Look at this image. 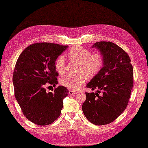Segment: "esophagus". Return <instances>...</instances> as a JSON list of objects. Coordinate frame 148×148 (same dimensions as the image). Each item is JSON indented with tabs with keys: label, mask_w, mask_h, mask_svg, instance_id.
<instances>
[{
	"label": "esophagus",
	"mask_w": 148,
	"mask_h": 148,
	"mask_svg": "<svg viewBox=\"0 0 148 148\" xmlns=\"http://www.w3.org/2000/svg\"><path fill=\"white\" fill-rule=\"evenodd\" d=\"M75 94H76V92H74V91H72V90H69V95H75Z\"/></svg>",
	"instance_id": "obj_1"
}]
</instances>
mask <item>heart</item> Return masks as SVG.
<instances>
[{"label":"heart","instance_id":"1","mask_svg":"<svg viewBox=\"0 0 148 148\" xmlns=\"http://www.w3.org/2000/svg\"><path fill=\"white\" fill-rule=\"evenodd\" d=\"M69 60L77 63V74L75 76H67L60 81L62 86L71 90L76 91L86 82L88 77H92L101 70L104 62V55L101 51L92 53L90 49L77 45L69 50L67 54ZM55 67L60 75L65 72L66 62L63 56H60L56 60Z\"/></svg>","mask_w":148,"mask_h":148}]
</instances>
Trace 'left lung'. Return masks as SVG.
Segmentation results:
<instances>
[{"label":"left lung","instance_id":"1","mask_svg":"<svg viewBox=\"0 0 148 148\" xmlns=\"http://www.w3.org/2000/svg\"><path fill=\"white\" fill-rule=\"evenodd\" d=\"M92 48L103 53L104 62L87 84L97 92H86L82 109L90 122L104 125L114 121L127 108L134 86L133 67L127 53L114 43L97 42Z\"/></svg>","mask_w":148,"mask_h":148}]
</instances>
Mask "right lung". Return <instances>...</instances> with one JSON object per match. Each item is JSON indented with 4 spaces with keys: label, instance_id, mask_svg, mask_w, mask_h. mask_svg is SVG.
<instances>
[{
    "label": "right lung",
    "instance_id": "obj_1",
    "mask_svg": "<svg viewBox=\"0 0 148 148\" xmlns=\"http://www.w3.org/2000/svg\"><path fill=\"white\" fill-rule=\"evenodd\" d=\"M66 48L67 46L55 43H34L22 51L16 63L12 76L15 98L23 115L36 125H49L60 115L67 88L59 86L53 92H47L45 86L58 83L55 63Z\"/></svg>",
    "mask_w": 148,
    "mask_h": 148
}]
</instances>
